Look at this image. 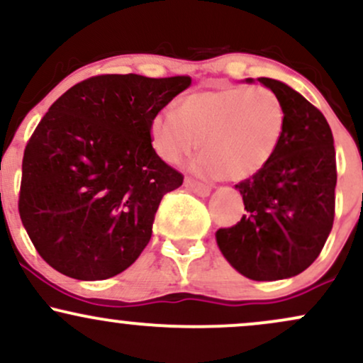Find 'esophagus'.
<instances>
[{"instance_id": "34e87169", "label": "esophagus", "mask_w": 363, "mask_h": 363, "mask_svg": "<svg viewBox=\"0 0 363 363\" xmlns=\"http://www.w3.org/2000/svg\"><path fill=\"white\" fill-rule=\"evenodd\" d=\"M184 186L191 191V193H194V194H198V196H203V198L210 194V191H211L210 186L203 184V182H198V181H194V179H189V177H187L186 181H184Z\"/></svg>"}]
</instances>
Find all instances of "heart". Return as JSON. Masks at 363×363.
I'll return each mask as SVG.
<instances>
[{"label": "heart", "mask_w": 363, "mask_h": 363, "mask_svg": "<svg viewBox=\"0 0 363 363\" xmlns=\"http://www.w3.org/2000/svg\"><path fill=\"white\" fill-rule=\"evenodd\" d=\"M286 129L285 106L261 85H234L187 95L177 112L165 111L150 123L158 157L179 164L199 148L198 170L210 177L244 181L277 155Z\"/></svg>", "instance_id": "b5f03b06"}]
</instances>
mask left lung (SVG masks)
<instances>
[{"label":"left lung","mask_w":363,"mask_h":363,"mask_svg":"<svg viewBox=\"0 0 363 363\" xmlns=\"http://www.w3.org/2000/svg\"><path fill=\"white\" fill-rule=\"evenodd\" d=\"M257 82L285 106V136L261 172L235 184L245 215L218 228L216 244L240 274L272 281L302 273L323 251L335 220L336 153L331 128L318 107L285 83Z\"/></svg>","instance_id":"8db88e82"}]
</instances>
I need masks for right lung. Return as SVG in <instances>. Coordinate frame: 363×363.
I'll list each match as a JSON object with an SVG mask.
<instances>
[{
  "instance_id": "obj_1",
  "label": "right lung",
  "mask_w": 363,
  "mask_h": 363,
  "mask_svg": "<svg viewBox=\"0 0 363 363\" xmlns=\"http://www.w3.org/2000/svg\"><path fill=\"white\" fill-rule=\"evenodd\" d=\"M189 85L99 74L49 107L25 147L18 213L56 272L107 280L138 259L162 198L184 181L153 150L150 123Z\"/></svg>"
}]
</instances>
